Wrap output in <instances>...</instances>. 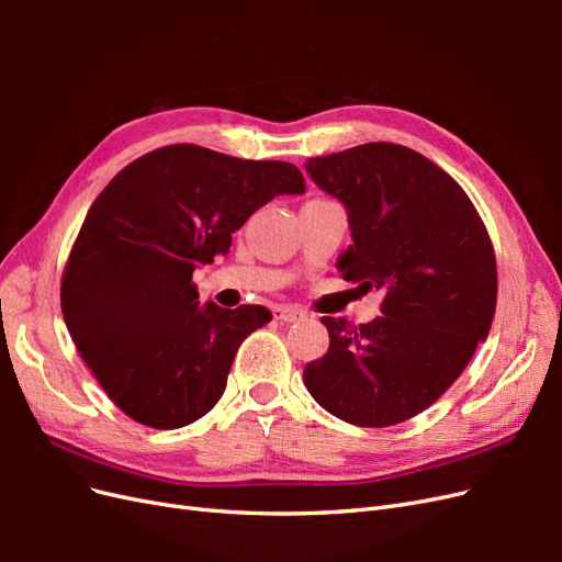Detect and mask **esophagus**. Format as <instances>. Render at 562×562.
Instances as JSON below:
<instances>
[{"mask_svg": "<svg viewBox=\"0 0 562 562\" xmlns=\"http://www.w3.org/2000/svg\"><path fill=\"white\" fill-rule=\"evenodd\" d=\"M304 314L302 310H297V307H274V318L277 321H281V323H297V321H302Z\"/></svg>", "mask_w": 562, "mask_h": 562, "instance_id": "34e87169", "label": "esophagus"}]
</instances>
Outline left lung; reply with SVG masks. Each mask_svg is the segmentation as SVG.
<instances>
[{"mask_svg": "<svg viewBox=\"0 0 562 562\" xmlns=\"http://www.w3.org/2000/svg\"><path fill=\"white\" fill-rule=\"evenodd\" d=\"M345 203L351 246L337 269L384 293L382 316H323L326 356L304 368L314 401L356 427H394L446 394L490 333L497 262L471 199L443 168L394 143L307 159Z\"/></svg>", "mask_w": 562, "mask_h": 562, "instance_id": "8db88e82", "label": "left lung"}]
</instances>
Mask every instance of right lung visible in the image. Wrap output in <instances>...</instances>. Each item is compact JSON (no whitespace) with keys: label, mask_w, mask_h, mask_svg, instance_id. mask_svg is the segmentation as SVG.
Segmentation results:
<instances>
[{"label":"right lung","mask_w":562,"mask_h":562,"mask_svg":"<svg viewBox=\"0 0 562 562\" xmlns=\"http://www.w3.org/2000/svg\"><path fill=\"white\" fill-rule=\"evenodd\" d=\"M302 192L293 164L168 145L98 194L63 271L60 307L83 363L131 419L180 429L225 394L236 349L271 314L201 304L192 274L229 252L267 201Z\"/></svg>","instance_id":"obj_1"}]
</instances>
